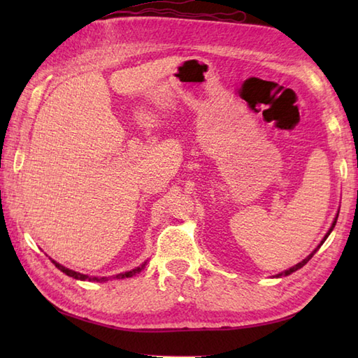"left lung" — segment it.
Returning <instances> with one entry per match:
<instances>
[{"label": "left lung", "instance_id": "obj_1", "mask_svg": "<svg viewBox=\"0 0 358 358\" xmlns=\"http://www.w3.org/2000/svg\"><path fill=\"white\" fill-rule=\"evenodd\" d=\"M337 218H338V215H337ZM337 218H336V220H334V223H332V226H331V229H329V232L324 235V238H323V241H322V245H323V243H324V240L329 237V234L332 232V229H334V226H336V223H337ZM318 248H320V246H318ZM318 248H317V249H318ZM317 249H315V250H314V252H313V254H310L309 257H306V258H305V260H303V262H300L299 264H295V266H292V268H291V269H287V271H285V272H281V273H278V275H277V277H281V275H289V273H292V272H295L296 269H300V268H303V266H305V264H306V263H308V262L310 260V258H313V255H314V254L317 252Z\"/></svg>", "mask_w": 358, "mask_h": 358}]
</instances>
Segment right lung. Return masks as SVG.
<instances>
[{"instance_id": "obj_1", "label": "right lung", "mask_w": 358, "mask_h": 358, "mask_svg": "<svg viewBox=\"0 0 358 358\" xmlns=\"http://www.w3.org/2000/svg\"><path fill=\"white\" fill-rule=\"evenodd\" d=\"M52 263L57 266V268L59 269V271H63L66 275H69V277H73V278H77V280H89V281H106L108 278L106 277H103V278H98V277H89V275H85V273H80V272H75V271H72V269H67V268H64V266H62L59 263H57V262H53L52 260ZM144 266H146V263L144 264H141L140 268H135V269H132V271H129V272H124V273H118L117 275V278H127V277H134V275H136V273H140L141 271H143V268Z\"/></svg>"}]
</instances>
